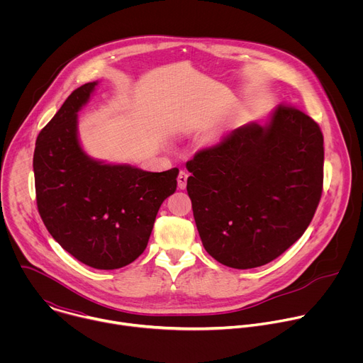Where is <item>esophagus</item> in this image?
I'll use <instances>...</instances> for the list:
<instances>
[{"instance_id":"1","label":"esophagus","mask_w":363,"mask_h":363,"mask_svg":"<svg viewBox=\"0 0 363 363\" xmlns=\"http://www.w3.org/2000/svg\"><path fill=\"white\" fill-rule=\"evenodd\" d=\"M186 181H188V172L186 171H181L179 175H178V188L179 189H185Z\"/></svg>"}]
</instances>
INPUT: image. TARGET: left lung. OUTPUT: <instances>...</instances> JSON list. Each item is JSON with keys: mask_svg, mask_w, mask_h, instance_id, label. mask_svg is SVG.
Instances as JSON below:
<instances>
[{"mask_svg": "<svg viewBox=\"0 0 363 363\" xmlns=\"http://www.w3.org/2000/svg\"><path fill=\"white\" fill-rule=\"evenodd\" d=\"M323 133L279 105L266 126L247 123L186 162L195 224L211 257L254 269L281 255L313 220L323 191Z\"/></svg>", "mask_w": 363, "mask_h": 363, "instance_id": "8db88e82", "label": "left lung"}]
</instances>
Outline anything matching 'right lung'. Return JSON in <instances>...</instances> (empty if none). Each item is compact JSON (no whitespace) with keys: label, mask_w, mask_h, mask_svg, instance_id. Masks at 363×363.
<instances>
[{"label":"right lung","mask_w":363,"mask_h":363,"mask_svg":"<svg viewBox=\"0 0 363 363\" xmlns=\"http://www.w3.org/2000/svg\"><path fill=\"white\" fill-rule=\"evenodd\" d=\"M96 84L76 89L38 133L35 199L45 228L67 252L93 269L115 270L145 251L179 169L147 172L87 157L77 138V112Z\"/></svg>","instance_id":"right-lung-1"}]
</instances>
